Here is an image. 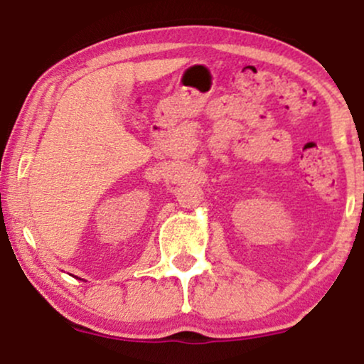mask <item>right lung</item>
Here are the masks:
<instances>
[{"label": "right lung", "instance_id": "add662e5", "mask_svg": "<svg viewBox=\"0 0 364 364\" xmlns=\"http://www.w3.org/2000/svg\"><path fill=\"white\" fill-rule=\"evenodd\" d=\"M77 279H78V277H77ZM80 281H82V279H80Z\"/></svg>", "mask_w": 364, "mask_h": 364}]
</instances>
